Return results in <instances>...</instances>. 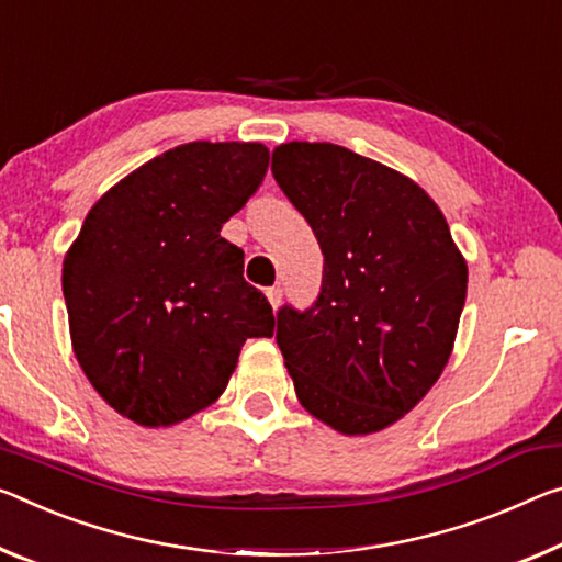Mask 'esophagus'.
<instances>
[{
  "instance_id": "esophagus-1",
  "label": "esophagus",
  "mask_w": 562,
  "mask_h": 562,
  "mask_svg": "<svg viewBox=\"0 0 562 562\" xmlns=\"http://www.w3.org/2000/svg\"><path fill=\"white\" fill-rule=\"evenodd\" d=\"M267 295V300H270V305H272V310H278V305L282 302V290L280 288H270L265 292Z\"/></svg>"
}]
</instances>
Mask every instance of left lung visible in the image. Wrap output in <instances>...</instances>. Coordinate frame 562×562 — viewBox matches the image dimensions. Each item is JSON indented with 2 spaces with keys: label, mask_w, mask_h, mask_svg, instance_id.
I'll list each match as a JSON object with an SVG mask.
<instances>
[{
  "label": "left lung",
  "mask_w": 562,
  "mask_h": 562,
  "mask_svg": "<svg viewBox=\"0 0 562 562\" xmlns=\"http://www.w3.org/2000/svg\"><path fill=\"white\" fill-rule=\"evenodd\" d=\"M272 175L325 255L315 305L278 313L300 405L342 435L380 432L427 395L456 345L468 262L397 169L329 142H284Z\"/></svg>",
  "instance_id": "1"
}]
</instances>
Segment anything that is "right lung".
<instances>
[{
    "label": "right lung",
    "instance_id": "add662e5",
    "mask_svg": "<svg viewBox=\"0 0 562 562\" xmlns=\"http://www.w3.org/2000/svg\"><path fill=\"white\" fill-rule=\"evenodd\" d=\"M260 142H187L110 187L61 265L69 337L102 400L142 427H169L225 393L247 337L274 315L220 235L260 187Z\"/></svg>",
    "mask_w": 562,
    "mask_h": 562
}]
</instances>
